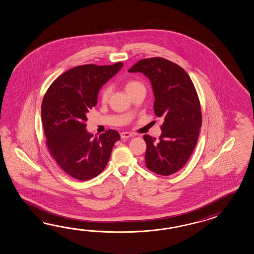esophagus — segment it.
<instances>
[{"label": "esophagus", "instance_id": "34e87169", "mask_svg": "<svg viewBox=\"0 0 254 254\" xmlns=\"http://www.w3.org/2000/svg\"><path fill=\"white\" fill-rule=\"evenodd\" d=\"M120 135H121V138H128V137H131V136H133V134H131L129 132H121L120 133Z\"/></svg>", "mask_w": 254, "mask_h": 254}]
</instances>
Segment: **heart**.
Segmentation results:
<instances>
[{
    "mask_svg": "<svg viewBox=\"0 0 254 254\" xmlns=\"http://www.w3.org/2000/svg\"><path fill=\"white\" fill-rule=\"evenodd\" d=\"M139 88H145L144 85L141 83L140 81L136 79H128L125 83V89L131 95L135 91L139 89ZM111 94V86L109 85L103 86L100 91H99V98L102 103H107L109 99V96Z\"/></svg>",
    "mask_w": 254,
    "mask_h": 254,
    "instance_id": "b5f03b06",
    "label": "heart"
}]
</instances>
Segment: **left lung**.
<instances>
[{
    "label": "left lung",
    "mask_w": 254,
    "mask_h": 254,
    "mask_svg": "<svg viewBox=\"0 0 254 254\" xmlns=\"http://www.w3.org/2000/svg\"><path fill=\"white\" fill-rule=\"evenodd\" d=\"M152 85L154 112L163 119L158 140L144 135L146 166L156 174H174L187 163L197 144L202 115L197 91L186 71L162 57L142 59L130 68Z\"/></svg>",
    "instance_id": "left-lung-1"
}]
</instances>
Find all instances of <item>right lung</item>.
I'll list each match as a JSON object with an SVG mask.
<instances>
[{"mask_svg":"<svg viewBox=\"0 0 254 254\" xmlns=\"http://www.w3.org/2000/svg\"><path fill=\"white\" fill-rule=\"evenodd\" d=\"M123 66L83 64L57 77L42 102L46 146L58 166L73 179L85 181L105 169L120 135L108 129L94 136L86 132V114L96 107L102 85Z\"/></svg>","mask_w":254,"mask_h":254,"instance_id":"add662e5","label":"right lung"}]
</instances>
